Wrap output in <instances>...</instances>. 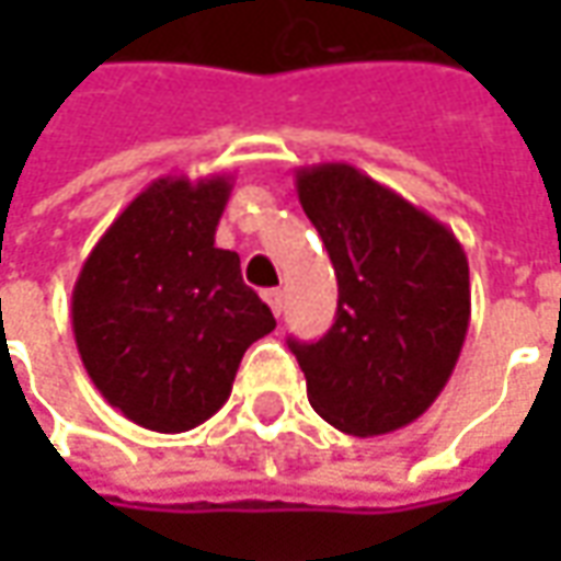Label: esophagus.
I'll return each mask as SVG.
<instances>
[{"instance_id": "obj_1", "label": "esophagus", "mask_w": 561, "mask_h": 561, "mask_svg": "<svg viewBox=\"0 0 561 561\" xmlns=\"http://www.w3.org/2000/svg\"><path fill=\"white\" fill-rule=\"evenodd\" d=\"M265 302L271 306L274 318H280V314H284V290H265Z\"/></svg>"}]
</instances>
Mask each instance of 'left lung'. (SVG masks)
<instances>
[{"mask_svg":"<svg viewBox=\"0 0 561 561\" xmlns=\"http://www.w3.org/2000/svg\"><path fill=\"white\" fill-rule=\"evenodd\" d=\"M302 211L334 262L336 318L290 350L312 409L343 434L377 437L421 419L462 353L471 284L456 233L343 162L296 171Z\"/></svg>","mask_w":561,"mask_h":561,"instance_id":"1","label":"left lung"}]
</instances>
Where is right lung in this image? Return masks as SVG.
<instances>
[{
    "label": "right lung",
    "mask_w": 561,
    "mask_h": 561,
    "mask_svg": "<svg viewBox=\"0 0 561 561\" xmlns=\"http://www.w3.org/2000/svg\"><path fill=\"white\" fill-rule=\"evenodd\" d=\"M230 186L225 174L152 181L77 274L80 362L105 402L146 431L181 434L211 419L243 353L274 331L240 255L215 247Z\"/></svg>",
    "instance_id": "obj_1"
}]
</instances>
